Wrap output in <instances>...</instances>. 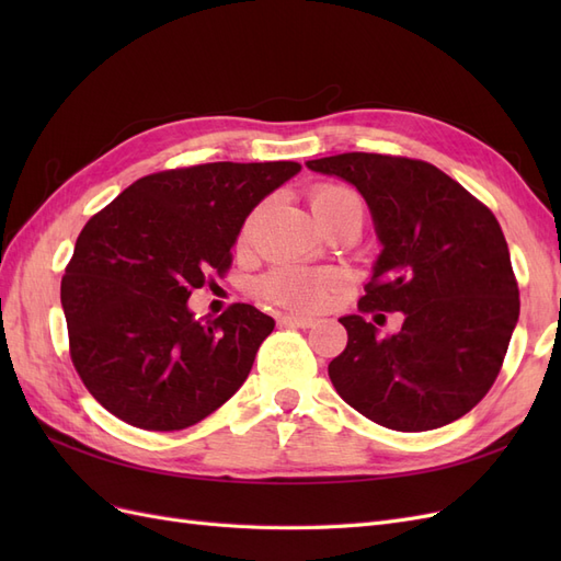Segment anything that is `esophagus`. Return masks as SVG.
<instances>
[{
    "label": "esophagus",
    "instance_id": "esophagus-1",
    "mask_svg": "<svg viewBox=\"0 0 561 561\" xmlns=\"http://www.w3.org/2000/svg\"><path fill=\"white\" fill-rule=\"evenodd\" d=\"M283 322L285 325H295V328H313L316 325V318H309V316H297V313H287V316H283Z\"/></svg>",
    "mask_w": 561,
    "mask_h": 561
}]
</instances>
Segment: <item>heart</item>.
I'll list each match as a JSON object with an SVG mask.
<instances>
[{"instance_id": "b5f03b06", "label": "heart", "mask_w": 561, "mask_h": 561, "mask_svg": "<svg viewBox=\"0 0 561 561\" xmlns=\"http://www.w3.org/2000/svg\"><path fill=\"white\" fill-rule=\"evenodd\" d=\"M348 203H360L358 194L348 186L342 184H318L311 192V208L320 222H325L330 215L342 210ZM266 206L254 208L239 231V243L250 245L254 227H257L260 217L264 215ZM336 285V274L332 271H316V268H304V266H278L271 271L268 276L262 278L260 293L271 299L278 301L283 307L290 309H318L325 304L328 293Z\"/></svg>"}]
</instances>
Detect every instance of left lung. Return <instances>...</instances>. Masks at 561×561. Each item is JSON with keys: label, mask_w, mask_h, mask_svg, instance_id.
Instances as JSON below:
<instances>
[{"label": "left lung", "mask_w": 561, "mask_h": 561, "mask_svg": "<svg viewBox=\"0 0 561 561\" xmlns=\"http://www.w3.org/2000/svg\"><path fill=\"white\" fill-rule=\"evenodd\" d=\"M355 184L383 245L360 313L402 311L379 336L344 316L348 344L330 379L379 426L421 433L461 419L494 386L519 318V287L499 219L433 163L348 151L307 163Z\"/></svg>", "instance_id": "obj_1"}]
</instances>
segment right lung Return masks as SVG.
Masks as SVG:
<instances>
[{
    "label": "right lung",
    "instance_id": "right-lung-1",
    "mask_svg": "<svg viewBox=\"0 0 561 561\" xmlns=\"http://www.w3.org/2000/svg\"><path fill=\"white\" fill-rule=\"evenodd\" d=\"M295 161L198 163L133 182L81 229L60 301L89 393L135 428L182 431L248 379L274 318L231 304L196 320L194 290L227 276L245 217Z\"/></svg>",
    "mask_w": 561,
    "mask_h": 561
}]
</instances>
